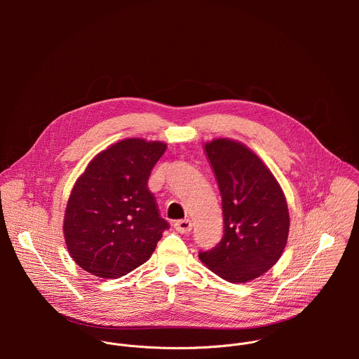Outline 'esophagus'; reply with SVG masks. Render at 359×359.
I'll list each match as a JSON object with an SVG mask.
<instances>
[{
    "instance_id": "obj_1",
    "label": "esophagus",
    "mask_w": 359,
    "mask_h": 359,
    "mask_svg": "<svg viewBox=\"0 0 359 359\" xmlns=\"http://www.w3.org/2000/svg\"><path fill=\"white\" fill-rule=\"evenodd\" d=\"M175 229H176V231H179L182 234H189L191 231V222L189 219L177 220L175 223Z\"/></svg>"
}]
</instances>
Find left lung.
I'll list each match as a JSON object with an SVG mask.
<instances>
[{
	"mask_svg": "<svg viewBox=\"0 0 359 359\" xmlns=\"http://www.w3.org/2000/svg\"><path fill=\"white\" fill-rule=\"evenodd\" d=\"M215 170L223 209V237L198 259L230 283L269 271L287 244L290 216L271 172L244 144L217 139L204 146Z\"/></svg>",
	"mask_w": 359,
	"mask_h": 359,
	"instance_id": "1",
	"label": "left lung"
}]
</instances>
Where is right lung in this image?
Masks as SVG:
<instances>
[{
  "mask_svg": "<svg viewBox=\"0 0 359 359\" xmlns=\"http://www.w3.org/2000/svg\"><path fill=\"white\" fill-rule=\"evenodd\" d=\"M165 150L161 142L122 140L100 151L76 180L64 233L69 254L85 271L119 278L150 259L170 227L147 187Z\"/></svg>",
  "mask_w": 359,
  "mask_h": 359,
  "instance_id": "right-lung-1",
  "label": "right lung"
}]
</instances>
